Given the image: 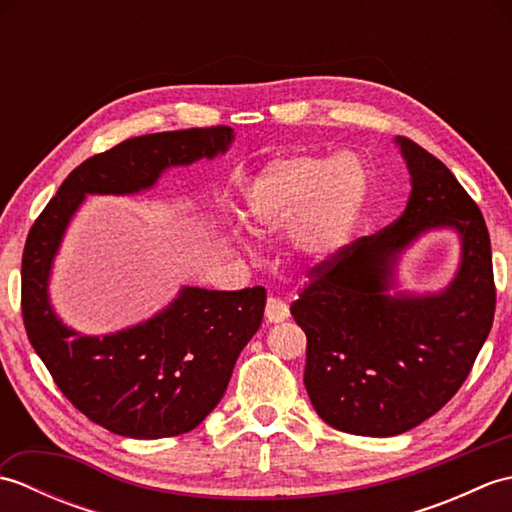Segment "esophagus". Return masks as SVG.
<instances>
[{"label":"esophagus","instance_id":"obj_1","mask_svg":"<svg viewBox=\"0 0 512 512\" xmlns=\"http://www.w3.org/2000/svg\"><path fill=\"white\" fill-rule=\"evenodd\" d=\"M290 317V308L286 301H281L279 297H268L266 301V319L270 323H281Z\"/></svg>","mask_w":512,"mask_h":512}]
</instances>
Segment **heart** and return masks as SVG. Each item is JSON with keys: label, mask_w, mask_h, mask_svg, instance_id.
<instances>
[{"label": "heart", "mask_w": 512, "mask_h": 512, "mask_svg": "<svg viewBox=\"0 0 512 512\" xmlns=\"http://www.w3.org/2000/svg\"><path fill=\"white\" fill-rule=\"evenodd\" d=\"M367 193V169L356 156H290L259 171L244 200L257 231L284 233L297 226L299 253L328 262L350 244Z\"/></svg>", "instance_id": "heart-1"}]
</instances>
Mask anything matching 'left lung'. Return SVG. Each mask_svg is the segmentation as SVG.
I'll return each mask as SVG.
<instances>
[{
    "instance_id": "1",
    "label": "left lung",
    "mask_w": 512,
    "mask_h": 512,
    "mask_svg": "<svg viewBox=\"0 0 512 512\" xmlns=\"http://www.w3.org/2000/svg\"><path fill=\"white\" fill-rule=\"evenodd\" d=\"M411 176L407 209L369 237L310 270L290 312L308 336L306 383L330 427L389 438L431 418L455 396L495 314L491 237L482 211L427 149L396 138ZM461 237L459 273L429 296L395 287L399 255L422 234Z\"/></svg>"
}]
</instances>
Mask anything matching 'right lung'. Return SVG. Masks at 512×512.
Masks as SVG:
<instances>
[{"mask_svg":"<svg viewBox=\"0 0 512 512\" xmlns=\"http://www.w3.org/2000/svg\"><path fill=\"white\" fill-rule=\"evenodd\" d=\"M231 127L180 129L123 140L81 162L32 224L21 259V312L28 339L72 405L116 436H180L209 416L244 345L264 319L266 290L184 286L154 317L105 336L68 328L48 284L65 228L85 195H132L171 167L215 158L233 143Z\"/></svg>","mask_w":512,"mask_h":512,"instance_id":"right-lung-1","label":"right lung"}]
</instances>
